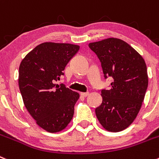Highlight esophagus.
Wrapping results in <instances>:
<instances>
[{
    "mask_svg": "<svg viewBox=\"0 0 159 159\" xmlns=\"http://www.w3.org/2000/svg\"><path fill=\"white\" fill-rule=\"evenodd\" d=\"M89 93H81V96H82V97H86V96H89Z\"/></svg>",
    "mask_w": 159,
    "mask_h": 159,
    "instance_id": "34e87169",
    "label": "esophagus"
}]
</instances>
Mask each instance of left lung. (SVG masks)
Here are the masks:
<instances>
[{"instance_id": "left-lung-1", "label": "left lung", "mask_w": 159, "mask_h": 159, "mask_svg": "<svg viewBox=\"0 0 159 159\" xmlns=\"http://www.w3.org/2000/svg\"><path fill=\"white\" fill-rule=\"evenodd\" d=\"M89 46L100 60L104 78L112 80L111 89L101 91L103 101L96 109L97 119L107 131H122L133 122L144 99L148 85L144 59L118 38H107Z\"/></svg>"}]
</instances>
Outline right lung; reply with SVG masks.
Here are the masks:
<instances>
[{
	"label": "right lung",
	"instance_id": "obj_1",
	"mask_svg": "<svg viewBox=\"0 0 159 159\" xmlns=\"http://www.w3.org/2000/svg\"><path fill=\"white\" fill-rule=\"evenodd\" d=\"M80 48L67 43L44 42L22 60L19 86L26 110L41 128L58 133L67 126L79 94L56 81L64 75L65 66Z\"/></svg>",
	"mask_w": 159,
	"mask_h": 159
}]
</instances>
